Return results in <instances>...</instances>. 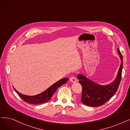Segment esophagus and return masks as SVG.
<instances>
[{"mask_svg":"<svg viewBox=\"0 0 130 130\" xmlns=\"http://www.w3.org/2000/svg\"><path fill=\"white\" fill-rule=\"evenodd\" d=\"M70 82H75L77 81V79H76V78L75 77H74V76H72V77H71L70 78Z\"/></svg>","mask_w":130,"mask_h":130,"instance_id":"obj_1","label":"esophagus"}]
</instances>
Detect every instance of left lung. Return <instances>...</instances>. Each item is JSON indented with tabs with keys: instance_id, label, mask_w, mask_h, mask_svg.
<instances>
[{
	"instance_id": "obj_1",
	"label": "left lung",
	"mask_w": 130,
	"mask_h": 130,
	"mask_svg": "<svg viewBox=\"0 0 130 130\" xmlns=\"http://www.w3.org/2000/svg\"><path fill=\"white\" fill-rule=\"evenodd\" d=\"M121 64L116 78L113 82L106 86H101L84 76L78 74V81L82 87L81 101L91 107H99L108 101L116 92L121 82L123 69L122 55L118 49Z\"/></svg>"
}]
</instances>
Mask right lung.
I'll use <instances>...</instances> for the list:
<instances>
[{
    "mask_svg": "<svg viewBox=\"0 0 130 130\" xmlns=\"http://www.w3.org/2000/svg\"><path fill=\"white\" fill-rule=\"evenodd\" d=\"M69 78H62L58 82L54 83L53 85L49 87L46 91L38 95H33V96H29V95L22 94L19 92L15 89H14V90L21 98L27 103L32 104H43L47 103L48 101L51 99L53 94L56 92V90L63 84H65L69 80Z\"/></svg>",
    "mask_w": 130,
    "mask_h": 130,
    "instance_id": "add662e5",
    "label": "right lung"
}]
</instances>
